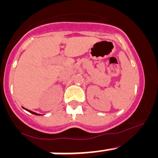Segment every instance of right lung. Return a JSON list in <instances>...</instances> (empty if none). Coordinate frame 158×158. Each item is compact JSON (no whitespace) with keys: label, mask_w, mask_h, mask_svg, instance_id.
Returning a JSON list of instances; mask_svg holds the SVG:
<instances>
[{"label":"right lung","mask_w":158,"mask_h":158,"mask_svg":"<svg viewBox=\"0 0 158 158\" xmlns=\"http://www.w3.org/2000/svg\"><path fill=\"white\" fill-rule=\"evenodd\" d=\"M26 109L27 111H29V112L32 113V114H36V115H40V114H37V113H36V112H33V111H30V110H28V109Z\"/></svg>","instance_id":"obj_1"}]
</instances>
